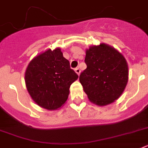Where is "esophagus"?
<instances>
[{"instance_id":"1","label":"esophagus","mask_w":148,"mask_h":148,"mask_svg":"<svg viewBox=\"0 0 148 148\" xmlns=\"http://www.w3.org/2000/svg\"><path fill=\"white\" fill-rule=\"evenodd\" d=\"M74 71H75V72H76V73H77V74L78 76H79V75H80V69H79V68H75V69H74Z\"/></svg>"}]
</instances>
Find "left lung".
<instances>
[{
  "instance_id": "8db88e82",
  "label": "left lung",
  "mask_w": 148,
  "mask_h": 148,
  "mask_svg": "<svg viewBox=\"0 0 148 148\" xmlns=\"http://www.w3.org/2000/svg\"><path fill=\"white\" fill-rule=\"evenodd\" d=\"M85 63L86 68L79 80L89 100L104 106L119 99L128 80V63L123 55L102 42L86 49Z\"/></svg>"
}]
</instances>
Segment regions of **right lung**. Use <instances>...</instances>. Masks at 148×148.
I'll list each match as a JSON object with an SVG mask.
<instances>
[{
	"instance_id": "obj_1",
	"label": "right lung",
	"mask_w": 148,
	"mask_h": 148,
	"mask_svg": "<svg viewBox=\"0 0 148 148\" xmlns=\"http://www.w3.org/2000/svg\"><path fill=\"white\" fill-rule=\"evenodd\" d=\"M77 78L58 47L35 56L25 71L29 94L35 103L48 110H56L64 105L71 85Z\"/></svg>"
}]
</instances>
